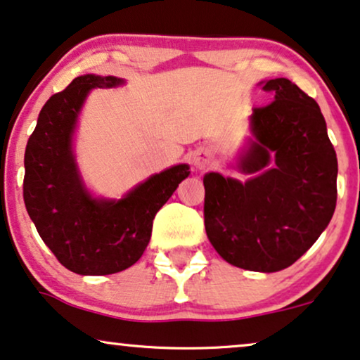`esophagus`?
Returning <instances> with one entry per match:
<instances>
[{
  "label": "esophagus",
  "instance_id": "1",
  "mask_svg": "<svg viewBox=\"0 0 360 360\" xmlns=\"http://www.w3.org/2000/svg\"><path fill=\"white\" fill-rule=\"evenodd\" d=\"M193 165L195 169H205L209 166V155L205 151H198L193 155Z\"/></svg>",
  "mask_w": 360,
  "mask_h": 360
}]
</instances>
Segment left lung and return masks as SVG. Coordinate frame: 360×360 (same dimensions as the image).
<instances>
[{
	"instance_id": "obj_1",
	"label": "left lung",
	"mask_w": 360,
	"mask_h": 360,
	"mask_svg": "<svg viewBox=\"0 0 360 360\" xmlns=\"http://www.w3.org/2000/svg\"><path fill=\"white\" fill-rule=\"evenodd\" d=\"M260 84L275 100L253 108V138L238 160L248 177L204 176V224L225 262L273 273L308 252L333 219L338 158L313 98L288 79Z\"/></svg>"
}]
</instances>
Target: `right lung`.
<instances>
[{
    "mask_svg": "<svg viewBox=\"0 0 360 360\" xmlns=\"http://www.w3.org/2000/svg\"><path fill=\"white\" fill-rule=\"evenodd\" d=\"M124 84L113 75L85 74L42 107L24 153L22 195L27 214L57 260L77 275H112L140 260L153 219L167 202L188 165L153 174L122 199L94 198L74 155V133L94 89Z\"/></svg>",
    "mask_w": 360,
    "mask_h": 360,
    "instance_id": "add662e5",
    "label": "right lung"
}]
</instances>
